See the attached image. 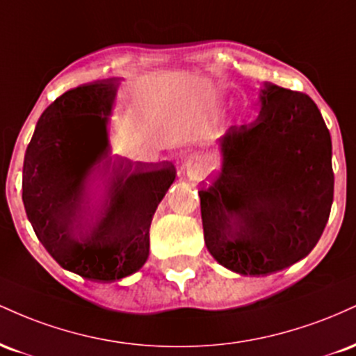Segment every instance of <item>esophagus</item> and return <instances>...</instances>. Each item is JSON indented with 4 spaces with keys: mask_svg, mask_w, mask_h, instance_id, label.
<instances>
[{
    "mask_svg": "<svg viewBox=\"0 0 356 356\" xmlns=\"http://www.w3.org/2000/svg\"><path fill=\"white\" fill-rule=\"evenodd\" d=\"M211 170V162L207 161V157H204L201 154H194L187 159V162L184 164V174L191 179V181H202Z\"/></svg>",
    "mask_w": 356,
    "mask_h": 356,
    "instance_id": "obj_1",
    "label": "esophagus"
}]
</instances>
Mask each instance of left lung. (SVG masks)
I'll return each instance as SVG.
<instances>
[{
	"label": "left lung",
	"instance_id": "obj_1",
	"mask_svg": "<svg viewBox=\"0 0 356 356\" xmlns=\"http://www.w3.org/2000/svg\"><path fill=\"white\" fill-rule=\"evenodd\" d=\"M259 117L232 125L199 191L204 239L222 266L266 276L308 254L333 202L332 137L303 92L266 83Z\"/></svg>",
	"mask_w": 356,
	"mask_h": 356
}]
</instances>
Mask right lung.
<instances>
[{"label":"right lung","instance_id":"right-lung-1","mask_svg":"<svg viewBox=\"0 0 356 356\" xmlns=\"http://www.w3.org/2000/svg\"><path fill=\"white\" fill-rule=\"evenodd\" d=\"M115 87L117 79L97 80L48 105L23 164V204L36 238L61 268L102 283L144 266L152 216L175 179L170 162L108 157ZM97 168L102 184L92 186Z\"/></svg>","mask_w":356,"mask_h":356}]
</instances>
